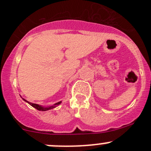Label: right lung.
I'll list each match as a JSON object with an SVG mask.
<instances>
[{
	"instance_id": "obj_1",
	"label": "right lung",
	"mask_w": 151,
	"mask_h": 151,
	"mask_svg": "<svg viewBox=\"0 0 151 151\" xmlns=\"http://www.w3.org/2000/svg\"><path fill=\"white\" fill-rule=\"evenodd\" d=\"M22 99L24 100V101H25L26 102H28L29 104L31 105L32 106H33L34 108H36V109H38V110L39 111H47V110H49V109H52V108H55L56 106H58V105H59L61 103V101H59V102L56 103V104H55L54 106H48V107H44V106H40V105L39 104H33V103H30V102H28V101H26L25 99Z\"/></svg>"
}]
</instances>
